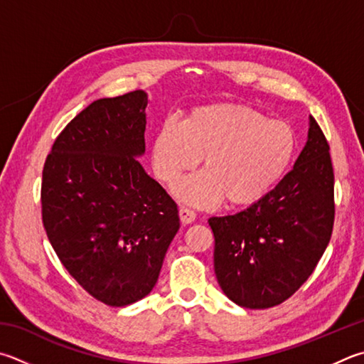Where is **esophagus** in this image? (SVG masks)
<instances>
[{
  "label": "esophagus",
  "mask_w": 364,
  "mask_h": 364,
  "mask_svg": "<svg viewBox=\"0 0 364 364\" xmlns=\"http://www.w3.org/2000/svg\"><path fill=\"white\" fill-rule=\"evenodd\" d=\"M180 218H181V223L183 224H191V223L196 221L197 215H196L194 210H191L188 207H181L180 208Z\"/></svg>",
  "instance_id": "obj_1"
}]
</instances>
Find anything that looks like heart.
Returning <instances> with one entry per match:
<instances>
[{
	"label": "heart",
	"mask_w": 364,
	"mask_h": 364,
	"mask_svg": "<svg viewBox=\"0 0 364 364\" xmlns=\"http://www.w3.org/2000/svg\"><path fill=\"white\" fill-rule=\"evenodd\" d=\"M294 154L291 125L230 102L196 107L183 122L165 119L151 146L156 175L167 184L203 157L205 170L173 188L178 199L199 208L215 207L224 197L234 205L261 200L287 175Z\"/></svg>",
	"instance_id": "b5f03b06"
}]
</instances>
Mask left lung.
Returning <instances> with one entry per match:
<instances>
[{"label":"left lung","instance_id":"1","mask_svg":"<svg viewBox=\"0 0 364 364\" xmlns=\"http://www.w3.org/2000/svg\"><path fill=\"white\" fill-rule=\"evenodd\" d=\"M208 224L218 283L237 306H279L304 285L325 253L334 224L329 144L312 116L293 170L247 210L213 216Z\"/></svg>","mask_w":364,"mask_h":364}]
</instances>
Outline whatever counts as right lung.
I'll return each instance as SVG.
<instances>
[{
  "label": "right lung",
  "mask_w": 364,
  "mask_h": 364,
  "mask_svg": "<svg viewBox=\"0 0 364 364\" xmlns=\"http://www.w3.org/2000/svg\"><path fill=\"white\" fill-rule=\"evenodd\" d=\"M148 94L100 98L57 136L43 170V224L70 275L95 299L124 307L154 288L180 229L175 200L144 154Z\"/></svg>",
  "instance_id": "add662e5"
}]
</instances>
